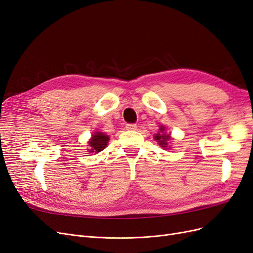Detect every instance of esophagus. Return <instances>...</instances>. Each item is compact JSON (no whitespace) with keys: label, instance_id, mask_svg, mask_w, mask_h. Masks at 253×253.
<instances>
[{"label":"esophagus","instance_id":"1","mask_svg":"<svg viewBox=\"0 0 253 253\" xmlns=\"http://www.w3.org/2000/svg\"><path fill=\"white\" fill-rule=\"evenodd\" d=\"M126 128L127 129V131H135V129L137 128V126L134 124H128L126 126Z\"/></svg>","mask_w":253,"mask_h":253}]
</instances>
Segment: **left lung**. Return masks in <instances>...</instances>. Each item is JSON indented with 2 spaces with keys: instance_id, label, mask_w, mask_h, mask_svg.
<instances>
[{
  "instance_id": "left-lung-1",
  "label": "left lung",
  "mask_w": 253,
  "mask_h": 253,
  "mask_svg": "<svg viewBox=\"0 0 253 253\" xmlns=\"http://www.w3.org/2000/svg\"><path fill=\"white\" fill-rule=\"evenodd\" d=\"M154 139L163 149L169 148V141L171 139L170 134H166V127L164 126H159V132L154 135Z\"/></svg>"
}]
</instances>
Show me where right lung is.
I'll return each mask as SVG.
<instances>
[{"label": "right lung", "instance_id": "add662e5", "mask_svg": "<svg viewBox=\"0 0 253 253\" xmlns=\"http://www.w3.org/2000/svg\"><path fill=\"white\" fill-rule=\"evenodd\" d=\"M110 140V137L105 135L102 132H96L94 135H91V138L88 141L89 149L88 151L90 153H98L104 150L108 145V142Z\"/></svg>", "mask_w": 253, "mask_h": 253}]
</instances>
